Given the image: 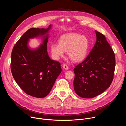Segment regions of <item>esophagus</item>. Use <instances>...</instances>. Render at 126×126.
Here are the masks:
<instances>
[{"label":"esophagus","instance_id":"esophagus-1","mask_svg":"<svg viewBox=\"0 0 126 126\" xmlns=\"http://www.w3.org/2000/svg\"><path fill=\"white\" fill-rule=\"evenodd\" d=\"M62 67H63V68L64 69H65V70H68V66L66 64H63V66H62Z\"/></svg>","mask_w":126,"mask_h":126}]
</instances>
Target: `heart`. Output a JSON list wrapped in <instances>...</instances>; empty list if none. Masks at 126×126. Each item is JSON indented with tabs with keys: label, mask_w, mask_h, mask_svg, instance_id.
Returning <instances> with one entry per match:
<instances>
[{
	"label": "heart",
	"mask_w": 126,
	"mask_h": 126,
	"mask_svg": "<svg viewBox=\"0 0 126 126\" xmlns=\"http://www.w3.org/2000/svg\"><path fill=\"white\" fill-rule=\"evenodd\" d=\"M89 42L87 37L77 33L66 34L59 38V43L51 46V51L54 58L58 59L67 51L69 58L79 62L85 58L89 48Z\"/></svg>",
	"instance_id": "obj_1"
}]
</instances>
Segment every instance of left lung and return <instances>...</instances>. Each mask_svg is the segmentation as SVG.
Returning <instances> with one entry per match:
<instances>
[{"mask_svg": "<svg viewBox=\"0 0 126 126\" xmlns=\"http://www.w3.org/2000/svg\"><path fill=\"white\" fill-rule=\"evenodd\" d=\"M97 40L86 59L75 66L74 90L83 98H92L110 87L116 65L113 50L105 36L95 30Z\"/></svg>", "mask_w": 126, "mask_h": 126, "instance_id": "left-lung-1", "label": "left lung"}]
</instances>
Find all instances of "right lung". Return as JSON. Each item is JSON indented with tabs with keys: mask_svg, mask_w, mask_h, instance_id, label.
Masks as SVG:
<instances>
[{
	"mask_svg": "<svg viewBox=\"0 0 126 126\" xmlns=\"http://www.w3.org/2000/svg\"><path fill=\"white\" fill-rule=\"evenodd\" d=\"M51 26L29 29L15 44L11 53L10 68L14 79L25 93L38 98L50 93L62 70L60 63L48 55V34L37 49L30 50L27 43L30 38L47 33Z\"/></svg>",
	"mask_w": 126,
	"mask_h": 126,
	"instance_id": "add662e5",
	"label": "right lung"
}]
</instances>
